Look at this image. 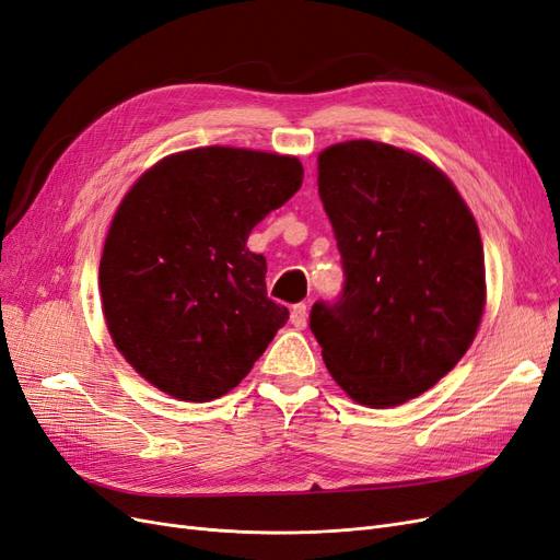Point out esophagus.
<instances>
[{
  "instance_id": "1",
  "label": "esophagus",
  "mask_w": 560,
  "mask_h": 560,
  "mask_svg": "<svg viewBox=\"0 0 560 560\" xmlns=\"http://www.w3.org/2000/svg\"><path fill=\"white\" fill-rule=\"evenodd\" d=\"M290 319H292V325L296 329H306V325H308V306H306V303H296V306H292Z\"/></svg>"
}]
</instances>
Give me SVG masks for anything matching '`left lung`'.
I'll return each mask as SVG.
<instances>
[{
  "label": "left lung",
  "instance_id": "obj_1",
  "mask_svg": "<svg viewBox=\"0 0 560 560\" xmlns=\"http://www.w3.org/2000/svg\"><path fill=\"white\" fill-rule=\"evenodd\" d=\"M343 292L311 329L348 397L387 409L463 360L486 306L479 226L453 182L411 151L350 140L317 156Z\"/></svg>",
  "mask_w": 560,
  "mask_h": 560
}]
</instances>
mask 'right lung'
Masks as SVG:
<instances>
[{"label": "right lung", "instance_id": "right-lung-1", "mask_svg": "<svg viewBox=\"0 0 560 560\" xmlns=\"http://www.w3.org/2000/svg\"><path fill=\"white\" fill-rule=\"evenodd\" d=\"M301 182L294 156L200 147L130 186L100 259V296L114 346L161 393L226 395L290 317L266 296V259L245 243Z\"/></svg>", "mask_w": 560, "mask_h": 560}]
</instances>
